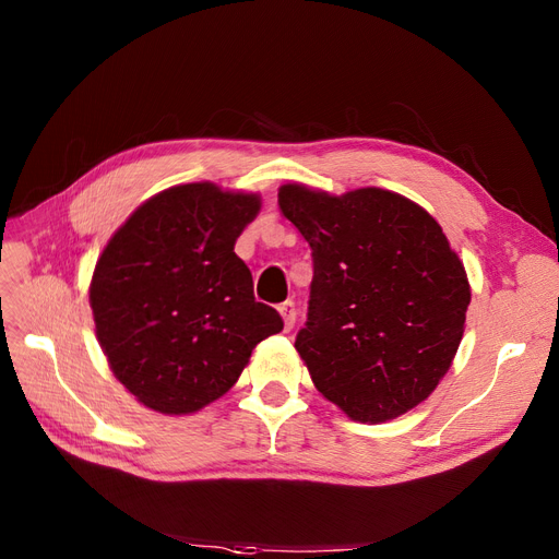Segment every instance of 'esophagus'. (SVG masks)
<instances>
[{"label": "esophagus", "mask_w": 559, "mask_h": 559, "mask_svg": "<svg viewBox=\"0 0 559 559\" xmlns=\"http://www.w3.org/2000/svg\"><path fill=\"white\" fill-rule=\"evenodd\" d=\"M278 312L283 317V324H285V331H292L297 324V306L295 301H285L278 306Z\"/></svg>", "instance_id": "34e87169"}]
</instances>
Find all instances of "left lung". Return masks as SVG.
Listing matches in <instances>:
<instances>
[{
	"label": "left lung",
	"mask_w": 559,
	"mask_h": 559,
	"mask_svg": "<svg viewBox=\"0 0 559 559\" xmlns=\"http://www.w3.org/2000/svg\"><path fill=\"white\" fill-rule=\"evenodd\" d=\"M312 249L308 321L297 335L314 388L356 421H388L449 371L472 301L464 264L421 205L360 188L278 190Z\"/></svg>",
	"instance_id": "8db88e82"
}]
</instances>
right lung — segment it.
I'll return each mask as SVG.
<instances>
[{
  "label": "right lung",
  "mask_w": 559,
  "mask_h": 559,
  "mask_svg": "<svg viewBox=\"0 0 559 559\" xmlns=\"http://www.w3.org/2000/svg\"><path fill=\"white\" fill-rule=\"evenodd\" d=\"M258 211V194L174 186L108 240L91 283L95 331L115 378L142 405L197 413L238 383L258 342L283 331L233 251Z\"/></svg>",
  "instance_id": "1"
}]
</instances>
